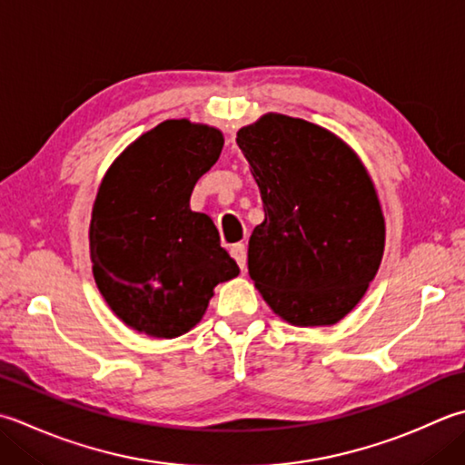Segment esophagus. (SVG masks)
<instances>
[{"instance_id": "obj_1", "label": "esophagus", "mask_w": 465, "mask_h": 465, "mask_svg": "<svg viewBox=\"0 0 465 465\" xmlns=\"http://www.w3.org/2000/svg\"><path fill=\"white\" fill-rule=\"evenodd\" d=\"M232 256L238 262V266L245 270V263H248V253H245V245L243 243H235L232 245Z\"/></svg>"}]
</instances>
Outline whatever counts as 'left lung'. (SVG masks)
<instances>
[{
  "label": "left lung",
  "mask_w": 465,
  "mask_h": 465,
  "mask_svg": "<svg viewBox=\"0 0 465 465\" xmlns=\"http://www.w3.org/2000/svg\"><path fill=\"white\" fill-rule=\"evenodd\" d=\"M235 141L263 205L248 243L253 286L294 326L342 321L385 252V215L367 167L329 129L278 113L242 126Z\"/></svg>",
  "instance_id": "left-lung-1"
}]
</instances>
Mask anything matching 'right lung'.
Segmentation results:
<instances>
[{
  "mask_svg": "<svg viewBox=\"0 0 465 465\" xmlns=\"http://www.w3.org/2000/svg\"><path fill=\"white\" fill-rule=\"evenodd\" d=\"M223 133L169 118L106 169L90 215V262L108 308L133 331L177 339L202 321L213 288L240 274L212 217L191 212Z\"/></svg>",
  "mask_w": 465,
  "mask_h": 465,
  "instance_id": "1",
  "label": "right lung"
}]
</instances>
